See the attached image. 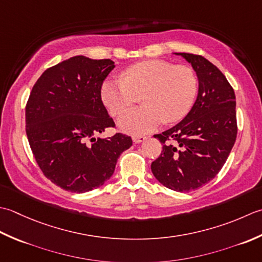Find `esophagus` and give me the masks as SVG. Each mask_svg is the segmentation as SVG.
Here are the masks:
<instances>
[{
    "instance_id": "obj_1",
    "label": "esophagus",
    "mask_w": 262,
    "mask_h": 262,
    "mask_svg": "<svg viewBox=\"0 0 262 262\" xmlns=\"http://www.w3.org/2000/svg\"><path fill=\"white\" fill-rule=\"evenodd\" d=\"M132 140H133V142H136V143H141L145 140H147V137H145V136H133Z\"/></svg>"
}]
</instances>
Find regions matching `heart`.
Returning a JSON list of instances; mask_svg holds the SVG:
<instances>
[{
	"label": "heart",
	"instance_id": "obj_1",
	"mask_svg": "<svg viewBox=\"0 0 262 262\" xmlns=\"http://www.w3.org/2000/svg\"><path fill=\"white\" fill-rule=\"evenodd\" d=\"M198 81L192 69L163 60L133 64L123 79H107L101 86V99L112 115H119L141 93V107L120 116V129L130 135H145L166 120L175 122L189 113L194 103Z\"/></svg>",
	"mask_w": 262,
	"mask_h": 262
}]
</instances>
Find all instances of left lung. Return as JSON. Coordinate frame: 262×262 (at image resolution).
Returning a JSON list of instances; mask_svg holds the SVG:
<instances>
[{"label": "left lung", "instance_id": "8db88e82", "mask_svg": "<svg viewBox=\"0 0 262 262\" xmlns=\"http://www.w3.org/2000/svg\"><path fill=\"white\" fill-rule=\"evenodd\" d=\"M189 62L198 78V96L184 119L162 135L163 151L151 163L155 178L166 188H201L222 169L236 139L235 94L220 69L207 58L174 53Z\"/></svg>", "mask_w": 262, "mask_h": 262}]
</instances>
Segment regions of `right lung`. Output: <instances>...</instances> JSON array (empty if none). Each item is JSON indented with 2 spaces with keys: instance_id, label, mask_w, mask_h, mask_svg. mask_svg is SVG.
<instances>
[{
  "instance_id": "1",
  "label": "right lung",
  "mask_w": 262,
  "mask_h": 262,
  "mask_svg": "<svg viewBox=\"0 0 262 262\" xmlns=\"http://www.w3.org/2000/svg\"><path fill=\"white\" fill-rule=\"evenodd\" d=\"M112 60L70 57L41 74L26 106V132L42 173L60 188L84 193L113 175L120 155L132 146L122 133L96 138L114 126L101 101Z\"/></svg>"
}]
</instances>
